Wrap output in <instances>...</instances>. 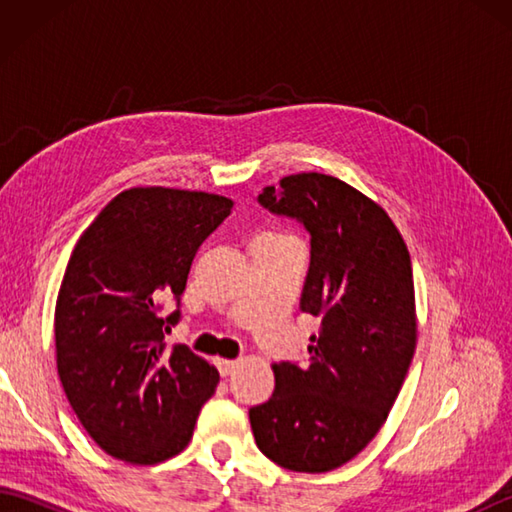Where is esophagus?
<instances>
[{"label":"esophagus","instance_id":"esophagus-1","mask_svg":"<svg viewBox=\"0 0 512 512\" xmlns=\"http://www.w3.org/2000/svg\"><path fill=\"white\" fill-rule=\"evenodd\" d=\"M237 365L239 361H233V358H217V369H220L222 376H231Z\"/></svg>","mask_w":512,"mask_h":512}]
</instances>
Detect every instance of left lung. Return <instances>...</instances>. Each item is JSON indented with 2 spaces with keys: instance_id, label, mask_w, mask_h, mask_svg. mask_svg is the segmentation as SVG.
I'll use <instances>...</instances> for the list:
<instances>
[{
  "instance_id": "1",
  "label": "left lung",
  "mask_w": 512,
  "mask_h": 512,
  "mask_svg": "<svg viewBox=\"0 0 512 512\" xmlns=\"http://www.w3.org/2000/svg\"><path fill=\"white\" fill-rule=\"evenodd\" d=\"M259 204L310 233L301 312L321 319L310 365L275 363V391L248 411L259 451L299 473L339 469L374 440L416 350L411 257L367 195L325 173H295Z\"/></svg>"
}]
</instances>
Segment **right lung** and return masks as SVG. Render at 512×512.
Here are the masks:
<instances>
[{"label":"right lung","instance_id":"right-lung-1","mask_svg":"<svg viewBox=\"0 0 512 512\" xmlns=\"http://www.w3.org/2000/svg\"><path fill=\"white\" fill-rule=\"evenodd\" d=\"M233 209L204 191L118 193L76 242L54 310L57 369L85 431L112 458L158 464L187 447L220 374L187 345L167 350L200 244Z\"/></svg>","mask_w":512,"mask_h":512}]
</instances>
